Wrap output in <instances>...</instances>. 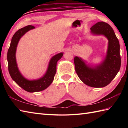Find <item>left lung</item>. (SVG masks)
I'll return each mask as SVG.
<instances>
[{
  "label": "left lung",
  "instance_id": "left-lung-1",
  "mask_svg": "<svg viewBox=\"0 0 128 128\" xmlns=\"http://www.w3.org/2000/svg\"><path fill=\"white\" fill-rule=\"evenodd\" d=\"M90 30L91 34L102 35L108 40L106 56L100 63L92 65L76 56L74 59L75 71L80 79L86 85L92 88H103L112 81L120 70V45L109 24L102 21L98 22Z\"/></svg>",
  "mask_w": 128,
  "mask_h": 128
}]
</instances>
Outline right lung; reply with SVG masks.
<instances>
[{
	"label": "right lung",
	"instance_id": "1",
	"mask_svg": "<svg viewBox=\"0 0 128 128\" xmlns=\"http://www.w3.org/2000/svg\"><path fill=\"white\" fill-rule=\"evenodd\" d=\"M34 28L33 26L28 25L16 31L12 37L7 54L8 70L12 79L24 90L28 92L43 91L50 85L56 73L57 62L63 56V53L61 52L52 57L49 62L47 71L41 78L35 80H28L24 77L19 70L16 62V49L21 38L26 32Z\"/></svg>",
	"mask_w": 128,
	"mask_h": 128
}]
</instances>
